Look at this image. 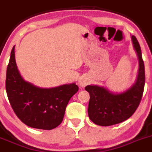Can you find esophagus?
Wrapping results in <instances>:
<instances>
[{
	"instance_id": "1",
	"label": "esophagus",
	"mask_w": 152,
	"mask_h": 152,
	"mask_svg": "<svg viewBox=\"0 0 152 152\" xmlns=\"http://www.w3.org/2000/svg\"><path fill=\"white\" fill-rule=\"evenodd\" d=\"M89 83V79L86 77H82L79 80V86L82 88H84Z\"/></svg>"
}]
</instances>
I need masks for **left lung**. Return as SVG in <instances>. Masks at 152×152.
<instances>
[{"label":"left lung","mask_w":152,"mask_h":152,"mask_svg":"<svg viewBox=\"0 0 152 152\" xmlns=\"http://www.w3.org/2000/svg\"><path fill=\"white\" fill-rule=\"evenodd\" d=\"M131 40L139 61L135 83L120 93H115L104 86L97 85L85 88L90 94L88 109L89 118L97 125L111 126L125 121L135 113L141 101L145 81L144 62L140 44L135 36L132 35Z\"/></svg>","instance_id":"8db88e82"}]
</instances>
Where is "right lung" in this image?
Instances as JSON below:
<instances>
[{
    "label": "right lung",
    "instance_id": "add662e5",
    "mask_svg": "<svg viewBox=\"0 0 152 152\" xmlns=\"http://www.w3.org/2000/svg\"><path fill=\"white\" fill-rule=\"evenodd\" d=\"M79 90L76 83L41 88L25 81L17 67L15 46L7 69L6 91L14 113L28 127L52 130L62 122L68 102Z\"/></svg>",
    "mask_w": 152,
    "mask_h": 152
}]
</instances>
